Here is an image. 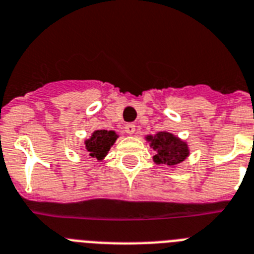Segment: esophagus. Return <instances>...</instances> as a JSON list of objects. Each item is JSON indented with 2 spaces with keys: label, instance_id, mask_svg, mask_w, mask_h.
Wrapping results in <instances>:
<instances>
[{
  "label": "esophagus",
  "instance_id": "34e87169",
  "mask_svg": "<svg viewBox=\"0 0 254 254\" xmlns=\"http://www.w3.org/2000/svg\"><path fill=\"white\" fill-rule=\"evenodd\" d=\"M125 131L127 134H134V131H135V125L134 124H127L125 125Z\"/></svg>",
  "mask_w": 254,
  "mask_h": 254
}]
</instances>
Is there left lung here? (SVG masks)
Masks as SVG:
<instances>
[{"mask_svg":"<svg viewBox=\"0 0 254 254\" xmlns=\"http://www.w3.org/2000/svg\"><path fill=\"white\" fill-rule=\"evenodd\" d=\"M150 146L156 152L154 155V162L156 164H166L175 167L179 163L184 162L189 156V147L187 142L181 141L180 138L168 131H159L155 135L146 137Z\"/></svg>","mask_w":254,"mask_h":254,"instance_id":"left-lung-1","label":"left lung"}]
</instances>
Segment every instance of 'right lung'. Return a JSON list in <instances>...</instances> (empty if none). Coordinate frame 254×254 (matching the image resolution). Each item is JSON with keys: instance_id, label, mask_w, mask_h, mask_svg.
<instances>
[{"instance_id": "add662e5", "label": "right lung", "mask_w": 254, "mask_h": 254, "mask_svg": "<svg viewBox=\"0 0 254 254\" xmlns=\"http://www.w3.org/2000/svg\"><path fill=\"white\" fill-rule=\"evenodd\" d=\"M117 137L119 135L113 130H95L91 137L84 141V148L91 158L102 160L116 142Z\"/></svg>"}]
</instances>
